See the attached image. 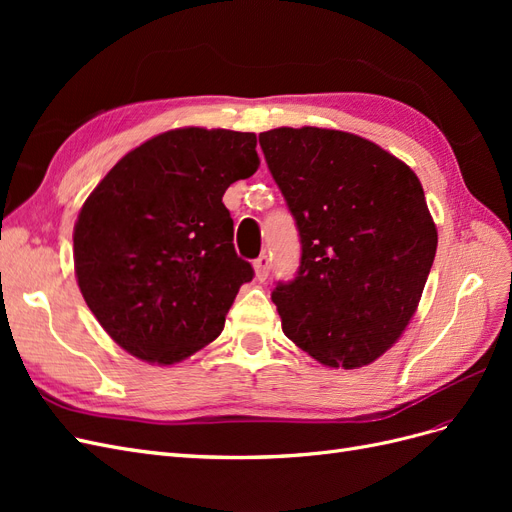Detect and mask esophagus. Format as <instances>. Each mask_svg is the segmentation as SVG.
I'll return each instance as SVG.
<instances>
[{
	"mask_svg": "<svg viewBox=\"0 0 512 512\" xmlns=\"http://www.w3.org/2000/svg\"><path fill=\"white\" fill-rule=\"evenodd\" d=\"M269 271H271V258L267 254H262L254 260V273H256V280L258 282H265L269 277Z\"/></svg>",
	"mask_w": 512,
	"mask_h": 512,
	"instance_id": "34e87169",
	"label": "esophagus"
}]
</instances>
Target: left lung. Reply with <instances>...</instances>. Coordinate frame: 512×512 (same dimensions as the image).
Segmentation results:
<instances>
[{"mask_svg":"<svg viewBox=\"0 0 512 512\" xmlns=\"http://www.w3.org/2000/svg\"><path fill=\"white\" fill-rule=\"evenodd\" d=\"M258 141L301 237L297 277L271 292L282 331L327 367L374 363L408 327L436 258L421 181L342 130L275 128Z\"/></svg>","mask_w":512,"mask_h":512,"instance_id":"1","label":"left lung"}]
</instances>
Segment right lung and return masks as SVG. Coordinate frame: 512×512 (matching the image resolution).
<instances>
[{"label":"right lung","instance_id":"obj_1","mask_svg":"<svg viewBox=\"0 0 512 512\" xmlns=\"http://www.w3.org/2000/svg\"><path fill=\"white\" fill-rule=\"evenodd\" d=\"M256 134L177 128L126 153L74 224V273L102 329L173 365L213 342L254 269L222 196L258 170Z\"/></svg>","mask_w":512,"mask_h":512}]
</instances>
